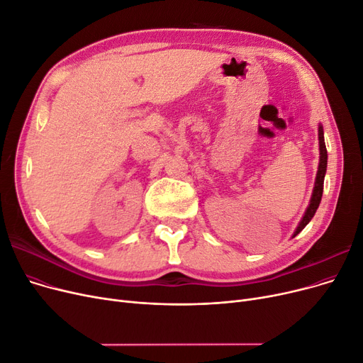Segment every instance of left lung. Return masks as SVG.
<instances>
[{"label": "left lung", "instance_id": "8db88e82", "mask_svg": "<svg viewBox=\"0 0 363 363\" xmlns=\"http://www.w3.org/2000/svg\"><path fill=\"white\" fill-rule=\"evenodd\" d=\"M318 140H319V165H318V172H316V179H315V186H313V192L312 196H310V202L307 210L304 211L303 218L300 220L298 226L292 235V238H296L306 226L308 224V221L313 218L318 206L320 203L322 199V192H323V180H325V174H326V164H328V153H326V146H325V139H323V127L322 124H319L318 127Z\"/></svg>", "mask_w": 363, "mask_h": 363}]
</instances>
